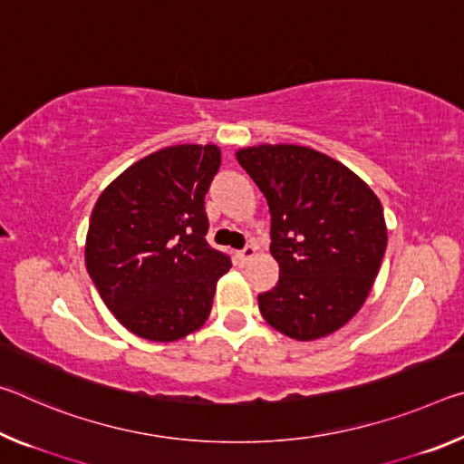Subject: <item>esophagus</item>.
Masks as SVG:
<instances>
[{
	"label": "esophagus",
	"instance_id": "obj_1",
	"mask_svg": "<svg viewBox=\"0 0 464 464\" xmlns=\"http://www.w3.org/2000/svg\"><path fill=\"white\" fill-rule=\"evenodd\" d=\"M237 257H239L241 264H247L249 260H254V257H256V247L254 246H247L246 249L239 251Z\"/></svg>",
	"mask_w": 464,
	"mask_h": 464
}]
</instances>
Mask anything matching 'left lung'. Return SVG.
<instances>
[{
	"instance_id": "left-lung-1",
	"label": "left lung",
	"mask_w": 464,
	"mask_h": 464,
	"mask_svg": "<svg viewBox=\"0 0 464 464\" xmlns=\"http://www.w3.org/2000/svg\"><path fill=\"white\" fill-rule=\"evenodd\" d=\"M237 161L268 200L278 285L262 317L298 342L332 335L362 309L387 249L382 204L334 157L303 145L243 147Z\"/></svg>"
}]
</instances>
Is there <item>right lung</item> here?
<instances>
[{"label":"right lung","mask_w":464,"mask_h":464,"mask_svg":"<svg viewBox=\"0 0 464 464\" xmlns=\"http://www.w3.org/2000/svg\"><path fill=\"white\" fill-rule=\"evenodd\" d=\"M221 166L217 145H174L132 163L98 196L85 268L121 324L151 342L196 332L231 260L204 239V194Z\"/></svg>","instance_id":"add662e5"}]
</instances>
